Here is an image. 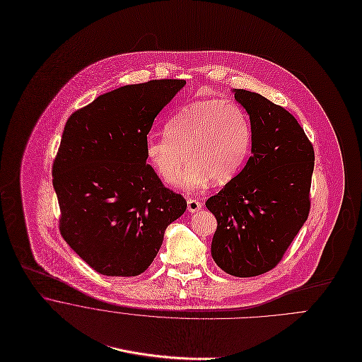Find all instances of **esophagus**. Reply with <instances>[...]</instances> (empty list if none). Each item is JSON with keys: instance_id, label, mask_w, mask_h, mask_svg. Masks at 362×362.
<instances>
[{"instance_id": "obj_1", "label": "esophagus", "mask_w": 362, "mask_h": 362, "mask_svg": "<svg viewBox=\"0 0 362 362\" xmlns=\"http://www.w3.org/2000/svg\"><path fill=\"white\" fill-rule=\"evenodd\" d=\"M202 203L199 202V200H196V199H189L187 200V211L189 213H197V211H200L202 210Z\"/></svg>"}]
</instances>
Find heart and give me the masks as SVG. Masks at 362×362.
I'll return each instance as SVG.
<instances>
[{
    "mask_svg": "<svg viewBox=\"0 0 362 362\" xmlns=\"http://www.w3.org/2000/svg\"><path fill=\"white\" fill-rule=\"evenodd\" d=\"M252 148V126L235 102L202 100L183 106L166 123L165 134H148L145 156L158 175L185 192L230 182L243 168Z\"/></svg>",
    "mask_w": 362,
    "mask_h": 362,
    "instance_id": "1",
    "label": "heart"
}]
</instances>
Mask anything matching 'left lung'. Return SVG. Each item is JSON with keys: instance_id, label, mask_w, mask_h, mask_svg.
<instances>
[{"instance_id": "obj_1", "label": "left lung", "mask_w": 362, "mask_h": 362, "mask_svg": "<svg viewBox=\"0 0 362 362\" xmlns=\"http://www.w3.org/2000/svg\"><path fill=\"white\" fill-rule=\"evenodd\" d=\"M232 92L249 115L252 155L206 202L218 223L211 256L230 276L255 277L277 266L308 218L315 152L284 107L250 90Z\"/></svg>"}]
</instances>
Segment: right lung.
<instances>
[{
  "instance_id": "add662e5",
  "label": "right lung",
  "mask_w": 362,
  "mask_h": 362,
  "mask_svg": "<svg viewBox=\"0 0 362 362\" xmlns=\"http://www.w3.org/2000/svg\"><path fill=\"white\" fill-rule=\"evenodd\" d=\"M186 85L153 79L98 96L67 120L53 165L60 232L93 270L134 277L153 262L186 200L146 163L145 139L158 113Z\"/></svg>"
}]
</instances>
